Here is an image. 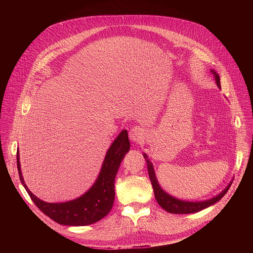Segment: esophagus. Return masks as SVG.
Returning <instances> with one entry per match:
<instances>
[{
    "instance_id": "obj_1",
    "label": "esophagus",
    "mask_w": 253,
    "mask_h": 253,
    "mask_svg": "<svg viewBox=\"0 0 253 253\" xmlns=\"http://www.w3.org/2000/svg\"><path fill=\"white\" fill-rule=\"evenodd\" d=\"M144 135H145V130H144L140 126L133 127L129 132V138H130L131 142H133V143L141 142L144 138Z\"/></svg>"
}]
</instances>
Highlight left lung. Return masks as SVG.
Instances as JSON below:
<instances>
[{"mask_svg":"<svg viewBox=\"0 0 253 253\" xmlns=\"http://www.w3.org/2000/svg\"><path fill=\"white\" fill-rule=\"evenodd\" d=\"M211 74L214 76L215 82L217 84L218 88L221 89L220 87V78L219 75L216 73L214 70H210ZM144 158L146 160L147 163V168H148V174H149V178L151 184L153 186V190H154V195H155V199L157 200L158 204L167 212L169 213H174V214H189V213H195L198 211H201L213 204H215L216 202H218L228 191L230 185L232 184L233 180L228 183V185L216 196L207 199V200H202V201H187V200H181L178 199L172 195H170L169 193H167L159 184L156 174H155V170H154V166L152 164V162L150 161L148 155L146 153H143Z\"/></svg>","mask_w":253,"mask_h":253,"instance_id":"obj_1","label":"left lung"}]
</instances>
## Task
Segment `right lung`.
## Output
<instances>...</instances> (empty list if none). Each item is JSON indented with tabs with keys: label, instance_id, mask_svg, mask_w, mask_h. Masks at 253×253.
Instances as JSON below:
<instances>
[{
	"label": "right lung",
	"instance_id": "right-lung-1",
	"mask_svg": "<svg viewBox=\"0 0 253 253\" xmlns=\"http://www.w3.org/2000/svg\"><path fill=\"white\" fill-rule=\"evenodd\" d=\"M130 150L127 130L121 131L107 150L99 175L94 184L81 196L66 202L50 203L34 195L26 185L21 171L19 150L17 166L20 180L37 207L55 222L68 226H85L93 224L110 212L114 199L116 174L124 156Z\"/></svg>",
	"mask_w": 253,
	"mask_h": 253
}]
</instances>
